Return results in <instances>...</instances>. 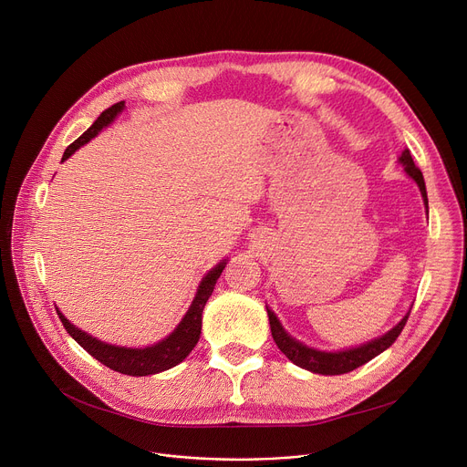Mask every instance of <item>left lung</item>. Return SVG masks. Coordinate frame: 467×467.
Returning <instances> with one entry per match:
<instances>
[{
  "label": "left lung",
  "instance_id": "obj_1",
  "mask_svg": "<svg viewBox=\"0 0 467 467\" xmlns=\"http://www.w3.org/2000/svg\"><path fill=\"white\" fill-rule=\"evenodd\" d=\"M400 162L405 166L407 174L416 183H419L420 192H422V199H424V204H426V212H428V192H426L424 176H422L420 168L414 164L409 150H405L401 153ZM266 314H268V322H271V333H273V338L276 342V347L284 352V356L289 361L303 367V369H306V371L317 373V375H345V373H350V371L358 369V367L365 365L367 361H371L373 358H377L386 348H389L391 345H394L396 338L401 335L410 312H407V316L403 317V320L394 329H389L386 335H382V337H379L375 340H369V342H367V345H361V347H356V348H347V350H338V352L316 350V348H310V347L303 345V342H299L297 338H293L282 327L276 314L268 306H266Z\"/></svg>",
  "mask_w": 467,
  "mask_h": 467
}]
</instances>
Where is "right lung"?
Masks as SVG:
<instances>
[{"instance_id":"obj_1","label":"right lung","mask_w":467,"mask_h":467,"mask_svg":"<svg viewBox=\"0 0 467 467\" xmlns=\"http://www.w3.org/2000/svg\"><path fill=\"white\" fill-rule=\"evenodd\" d=\"M122 108H125V102H117L111 108H108L94 120V125L87 132H83V136H79L76 141L67 145L62 161L71 157L81 145H85L90 138H94L104 127H108L109 122L120 113ZM225 265H227V259L223 263H219L217 266H213L212 271L202 278L199 291H196V297L192 299V305L183 316L180 326L166 338L157 342V345L147 347V348H127V347L108 345V342L98 340L87 335L85 331L78 329L76 326H71L60 314V310L57 312L62 326L73 338L78 340V345H81L92 358L109 367V369L122 375H130V377L155 375V373L171 369V367L182 363L189 356V352L196 347V342H199V337H201V329H202V310L206 306V301L212 296L217 278L221 276V273H223Z\"/></svg>"}]
</instances>
